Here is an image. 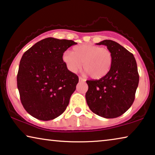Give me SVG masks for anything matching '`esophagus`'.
Returning a JSON list of instances; mask_svg holds the SVG:
<instances>
[{"instance_id": "obj_1", "label": "esophagus", "mask_w": 155, "mask_h": 155, "mask_svg": "<svg viewBox=\"0 0 155 155\" xmlns=\"http://www.w3.org/2000/svg\"><path fill=\"white\" fill-rule=\"evenodd\" d=\"M78 78H79V81H85V79L84 78H83L82 77H80Z\"/></svg>"}]
</instances>
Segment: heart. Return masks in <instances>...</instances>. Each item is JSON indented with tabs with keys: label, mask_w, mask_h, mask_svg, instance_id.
I'll return each mask as SVG.
<instances>
[{
	"label": "heart",
	"mask_w": 155,
	"mask_h": 155,
	"mask_svg": "<svg viewBox=\"0 0 155 155\" xmlns=\"http://www.w3.org/2000/svg\"><path fill=\"white\" fill-rule=\"evenodd\" d=\"M62 60L67 69L75 73L81 68L91 77L98 79L110 71L113 62L112 52L105 48L91 44H82L74 47L72 51L63 54Z\"/></svg>",
	"instance_id": "1"
}]
</instances>
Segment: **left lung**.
Listing matches in <instances>:
<instances>
[{
    "label": "left lung",
    "mask_w": 155,
    "mask_h": 155,
    "mask_svg": "<svg viewBox=\"0 0 155 155\" xmlns=\"http://www.w3.org/2000/svg\"><path fill=\"white\" fill-rule=\"evenodd\" d=\"M104 45L112 52L110 71L98 80L86 81L87 104L93 113L107 119L116 118L132 105L139 83V74L134 55L112 40L97 43Z\"/></svg>",
    "instance_id": "obj_1"
}]
</instances>
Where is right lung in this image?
<instances>
[{
    "label": "right lung",
    "mask_w": 155,
    "mask_h": 155,
    "mask_svg": "<svg viewBox=\"0 0 155 155\" xmlns=\"http://www.w3.org/2000/svg\"><path fill=\"white\" fill-rule=\"evenodd\" d=\"M76 44L50 37L35 43L21 57L17 88L24 108L36 119L52 120L66 110L78 77L67 69L62 55Z\"/></svg>",
    "instance_id": "right-lung-1"
}]
</instances>
